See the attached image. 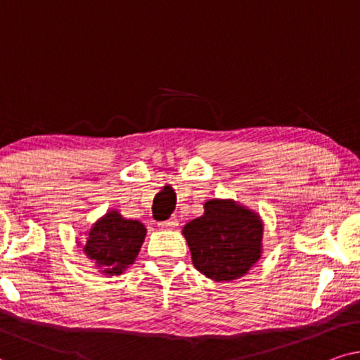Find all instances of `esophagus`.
I'll use <instances>...</instances> for the list:
<instances>
[{"instance_id": "obj_1", "label": "esophagus", "mask_w": 360, "mask_h": 360, "mask_svg": "<svg viewBox=\"0 0 360 360\" xmlns=\"http://www.w3.org/2000/svg\"><path fill=\"white\" fill-rule=\"evenodd\" d=\"M177 222H179V220H177L176 217H171V219L165 220V222H160L158 225H160V229H162V230H171V229L177 227Z\"/></svg>"}]
</instances>
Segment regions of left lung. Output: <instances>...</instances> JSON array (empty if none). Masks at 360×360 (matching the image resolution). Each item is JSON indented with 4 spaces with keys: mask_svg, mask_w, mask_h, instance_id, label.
Returning a JSON list of instances; mask_svg holds the SVG:
<instances>
[{
    "mask_svg": "<svg viewBox=\"0 0 360 360\" xmlns=\"http://www.w3.org/2000/svg\"><path fill=\"white\" fill-rule=\"evenodd\" d=\"M193 265L214 281L237 280L262 257L260 215L232 199H210L204 215L184 225Z\"/></svg>",
    "mask_w": 360,
    "mask_h": 360,
    "instance_id": "left-lung-1",
    "label": "left lung"
}]
</instances>
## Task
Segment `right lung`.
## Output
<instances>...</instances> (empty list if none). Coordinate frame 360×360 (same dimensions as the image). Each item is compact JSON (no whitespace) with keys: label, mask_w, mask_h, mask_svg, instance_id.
I'll return each mask as SVG.
<instances>
[{"label":"right lung","mask_w":360,"mask_h":360,"mask_svg":"<svg viewBox=\"0 0 360 360\" xmlns=\"http://www.w3.org/2000/svg\"><path fill=\"white\" fill-rule=\"evenodd\" d=\"M145 236L146 227L140 220L124 219L118 210H108L89 230L84 253L103 275H122L136 260Z\"/></svg>","instance_id":"add662e5"}]
</instances>
